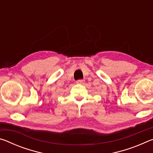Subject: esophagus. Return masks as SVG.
Listing matches in <instances>:
<instances>
[{"mask_svg":"<svg viewBox=\"0 0 153 153\" xmlns=\"http://www.w3.org/2000/svg\"><path fill=\"white\" fill-rule=\"evenodd\" d=\"M84 82H85V80H84V79H80V80H78V81L76 82L77 84H84Z\"/></svg>","mask_w":153,"mask_h":153,"instance_id":"1","label":"esophagus"}]
</instances>
